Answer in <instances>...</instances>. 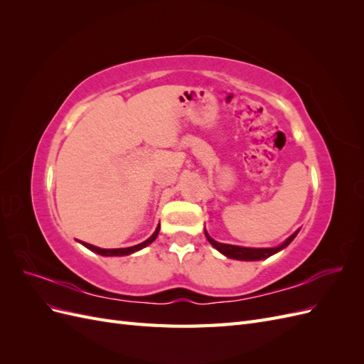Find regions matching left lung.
<instances>
[{
	"label": "left lung",
	"instance_id": "8db88e82",
	"mask_svg": "<svg viewBox=\"0 0 364 364\" xmlns=\"http://www.w3.org/2000/svg\"><path fill=\"white\" fill-rule=\"evenodd\" d=\"M299 230H296L293 235H290L287 240L284 241L282 245L277 246V247H241V246H234V245H223V243H218V241L213 240L211 237L208 235V232L205 230V235L208 238L209 243H211L218 252H222L223 255H226L228 258H232V259H240V261H259V259H266L274 253L282 250L287 247L291 241L294 240V237L297 235Z\"/></svg>",
	"mask_w": 364,
	"mask_h": 364
}]
</instances>
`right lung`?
<instances>
[{"label":"right lung","mask_w":364,"mask_h":364,"mask_svg":"<svg viewBox=\"0 0 364 364\" xmlns=\"http://www.w3.org/2000/svg\"><path fill=\"white\" fill-rule=\"evenodd\" d=\"M158 234H159V225H158L156 230H155V232H153V235H151L150 238H147L146 241H142V243H139V245H136V246L124 247V249H102V247L92 246V245H90V243H85V241H80V243H82L85 247L90 249V250L98 253V255H103V257H124V255H130V253H134V252H138V250H141L142 247H146V246H149L150 243H153V241L156 240Z\"/></svg>","instance_id":"obj_1"}]
</instances>
